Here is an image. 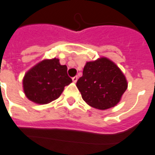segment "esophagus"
<instances>
[{"label": "esophagus", "mask_w": 155, "mask_h": 155, "mask_svg": "<svg viewBox=\"0 0 155 155\" xmlns=\"http://www.w3.org/2000/svg\"><path fill=\"white\" fill-rule=\"evenodd\" d=\"M72 81H73V82H74V83H76L78 81V76H74V77L72 78Z\"/></svg>", "instance_id": "esophagus-1"}]
</instances>
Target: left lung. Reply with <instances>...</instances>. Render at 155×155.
Instances as JSON below:
<instances>
[{
	"label": "left lung",
	"mask_w": 155,
	"mask_h": 155,
	"mask_svg": "<svg viewBox=\"0 0 155 155\" xmlns=\"http://www.w3.org/2000/svg\"><path fill=\"white\" fill-rule=\"evenodd\" d=\"M127 81L120 68L107 57L88 61L76 86L84 101L99 110L115 107L127 89Z\"/></svg>",
	"instance_id": "obj_1"
}]
</instances>
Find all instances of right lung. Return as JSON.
<instances>
[{
	"instance_id": "add662e5",
	"label": "right lung",
	"mask_w": 155,
	"mask_h": 155,
	"mask_svg": "<svg viewBox=\"0 0 155 155\" xmlns=\"http://www.w3.org/2000/svg\"><path fill=\"white\" fill-rule=\"evenodd\" d=\"M71 82L66 65H61L57 58L46 59L25 73L23 89L30 101L37 104H47L59 98L65 86Z\"/></svg>"
}]
</instances>
